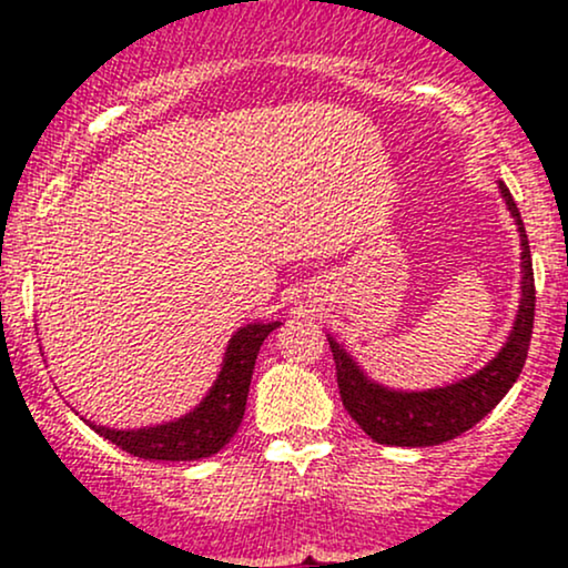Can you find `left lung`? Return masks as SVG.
Segmentation results:
<instances>
[{"label": "left lung", "instance_id": "obj_1", "mask_svg": "<svg viewBox=\"0 0 568 568\" xmlns=\"http://www.w3.org/2000/svg\"><path fill=\"white\" fill-rule=\"evenodd\" d=\"M499 192L520 234V304L510 336H507L505 347L497 352V357H491L473 376L446 384V387L403 393V389H389L368 379L363 368L352 361L349 352L328 336L344 408L376 443L414 448L454 440L456 435L478 425L524 371L534 328V298H537L534 296L531 251L510 189L499 184Z\"/></svg>", "mask_w": 568, "mask_h": 568}]
</instances>
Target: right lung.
Here are the masks:
<instances>
[{"mask_svg":"<svg viewBox=\"0 0 568 568\" xmlns=\"http://www.w3.org/2000/svg\"><path fill=\"white\" fill-rule=\"evenodd\" d=\"M275 323H251L237 328L224 352V363L213 382L211 393L200 400V406L189 410L181 419L165 425L141 427V429H112L93 425L101 438L112 440L122 452L139 456V459L158 462H194L219 454L232 435L237 433L245 414L247 387H251L253 366L262 349L264 338L277 328Z\"/></svg>","mask_w":568,"mask_h":568,"instance_id":"obj_1","label":"right lung"}]
</instances>
